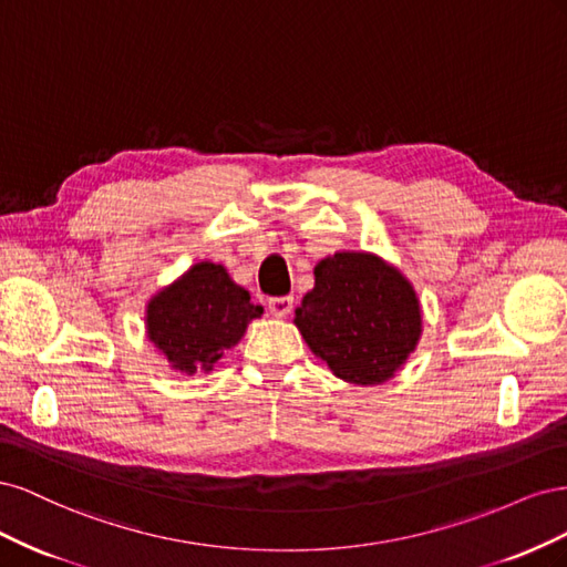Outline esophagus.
Segmentation results:
<instances>
[{
    "mask_svg": "<svg viewBox=\"0 0 567 567\" xmlns=\"http://www.w3.org/2000/svg\"><path fill=\"white\" fill-rule=\"evenodd\" d=\"M290 310H293V298H290V296H281V298H271L269 300L271 317L284 319V317L290 315Z\"/></svg>",
    "mask_w": 567,
    "mask_h": 567,
    "instance_id": "obj_1",
    "label": "esophagus"
}]
</instances>
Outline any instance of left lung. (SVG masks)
Wrapping results in <instances>:
<instances>
[{"mask_svg":"<svg viewBox=\"0 0 567 567\" xmlns=\"http://www.w3.org/2000/svg\"><path fill=\"white\" fill-rule=\"evenodd\" d=\"M296 326L338 379L379 385L414 352L421 307L411 284L381 257L336 252L315 267Z\"/></svg>","mask_w":567,"mask_h":567,"instance_id":"left-lung-1","label":"left lung"}]
</instances>
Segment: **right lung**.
I'll return each instance as SVG.
<instances>
[{
  "label": "right lung",
  "mask_w": 567,
  "mask_h": 567,
  "mask_svg": "<svg viewBox=\"0 0 567 567\" xmlns=\"http://www.w3.org/2000/svg\"><path fill=\"white\" fill-rule=\"evenodd\" d=\"M260 315L262 307L252 305L225 267L198 262L148 302L146 331L173 369L192 375L210 371Z\"/></svg>",
  "instance_id": "1"
}]
</instances>
